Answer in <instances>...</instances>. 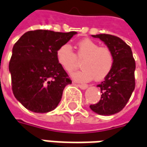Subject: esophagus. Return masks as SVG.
Segmentation results:
<instances>
[{"label": "esophagus", "instance_id": "34e87169", "mask_svg": "<svg viewBox=\"0 0 147 147\" xmlns=\"http://www.w3.org/2000/svg\"><path fill=\"white\" fill-rule=\"evenodd\" d=\"M78 88H80L81 89H86L88 88V85L87 84H77Z\"/></svg>", "mask_w": 147, "mask_h": 147}]
</instances>
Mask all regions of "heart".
<instances>
[{"label":"heart","mask_w":147,"mask_h":147,"mask_svg":"<svg viewBox=\"0 0 147 147\" xmlns=\"http://www.w3.org/2000/svg\"><path fill=\"white\" fill-rule=\"evenodd\" d=\"M56 59L63 69L72 72L82 60L81 70L71 74L78 82H88L95 78L97 81L104 79L113 68L115 57L112 49L99 45L90 39L82 40L77 44L74 53L69 44H63L56 51Z\"/></svg>","instance_id":"1"}]
</instances>
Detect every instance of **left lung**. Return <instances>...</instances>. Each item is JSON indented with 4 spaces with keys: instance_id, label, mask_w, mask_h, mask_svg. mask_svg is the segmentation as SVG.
Instances as JSON below:
<instances>
[{
    "instance_id": "left-lung-1",
    "label": "left lung",
    "mask_w": 147,
    "mask_h": 147,
    "mask_svg": "<svg viewBox=\"0 0 147 147\" xmlns=\"http://www.w3.org/2000/svg\"><path fill=\"white\" fill-rule=\"evenodd\" d=\"M104 42L112 49L115 57L113 68L98 87L101 89V99L90 105L96 113L109 116L117 113L126 106L135 89L136 63L131 47L119 37L100 34L92 35Z\"/></svg>"
}]
</instances>
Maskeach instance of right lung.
Returning <instances> with one entry per match:
<instances>
[{"label": "right lung", "instance_id": "right-lung-1", "mask_svg": "<svg viewBox=\"0 0 147 147\" xmlns=\"http://www.w3.org/2000/svg\"><path fill=\"white\" fill-rule=\"evenodd\" d=\"M77 32L36 30L14 45L9 63L14 96L26 109L39 113L54 110L72 81L56 59V51Z\"/></svg>", "mask_w": 147, "mask_h": 147}]
</instances>
